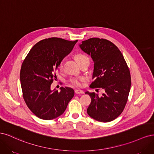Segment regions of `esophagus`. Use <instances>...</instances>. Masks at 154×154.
<instances>
[{"mask_svg": "<svg viewBox=\"0 0 154 154\" xmlns=\"http://www.w3.org/2000/svg\"><path fill=\"white\" fill-rule=\"evenodd\" d=\"M74 92H75V94H83V91L82 90H80V89H76L75 91H74Z\"/></svg>", "mask_w": 154, "mask_h": 154, "instance_id": "1", "label": "esophagus"}]
</instances>
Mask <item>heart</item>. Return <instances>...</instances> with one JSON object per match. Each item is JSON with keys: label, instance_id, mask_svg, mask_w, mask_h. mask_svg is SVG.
I'll return each mask as SVG.
<instances>
[{"label": "heart", "instance_id": "1", "mask_svg": "<svg viewBox=\"0 0 154 154\" xmlns=\"http://www.w3.org/2000/svg\"><path fill=\"white\" fill-rule=\"evenodd\" d=\"M75 59L76 60V61L80 65V63H83V62L85 61H88L89 62V59H88V57L87 55L83 54V53H78L75 55ZM63 61L60 62V63L58 64V69L60 70H62L63 69ZM85 78L82 76H74L71 77V78L69 80V83H71V85L75 86V87H81L83 84V82H84Z\"/></svg>", "mask_w": 154, "mask_h": 154}]
</instances>
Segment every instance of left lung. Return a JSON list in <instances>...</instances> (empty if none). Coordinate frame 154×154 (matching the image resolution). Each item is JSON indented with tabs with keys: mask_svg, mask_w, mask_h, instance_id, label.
I'll return each instance as SVG.
<instances>
[{
	"mask_svg": "<svg viewBox=\"0 0 154 154\" xmlns=\"http://www.w3.org/2000/svg\"><path fill=\"white\" fill-rule=\"evenodd\" d=\"M80 47L94 61V81L90 87L105 91L101 97L85 92L91 97L87 114L98 122H110L122 113L128 101L131 86L129 68L122 52L108 40L91 38L82 41Z\"/></svg>",
	"mask_w": 154,
	"mask_h": 154,
	"instance_id": "left-lung-1",
	"label": "left lung"
}]
</instances>
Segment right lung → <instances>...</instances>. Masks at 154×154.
<instances>
[{"label":"right lung","instance_id":"add662e5","mask_svg":"<svg viewBox=\"0 0 154 154\" xmlns=\"http://www.w3.org/2000/svg\"><path fill=\"white\" fill-rule=\"evenodd\" d=\"M78 40L69 41L52 37L36 43L27 54L21 66L20 79L23 98L37 117L50 120L66 110L74 90L61 87L51 90L58 64L71 53Z\"/></svg>","mask_w":154,"mask_h":154}]
</instances>
